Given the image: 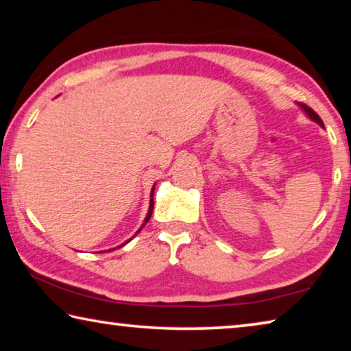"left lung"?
<instances>
[{
  "mask_svg": "<svg viewBox=\"0 0 351 351\" xmlns=\"http://www.w3.org/2000/svg\"><path fill=\"white\" fill-rule=\"evenodd\" d=\"M297 105H299L300 108L304 110L305 114H306L308 117H310L313 122H316V123H319L320 127H324V122H322V119H320V117L316 114V112H314V111L310 108V106H306V105H304V104H297Z\"/></svg>",
  "mask_w": 351,
  "mask_h": 351,
  "instance_id": "8db88e82",
  "label": "left lung"
}]
</instances>
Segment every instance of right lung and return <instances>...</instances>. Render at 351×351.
<instances>
[{
    "label": "right lung",
    "mask_w": 351,
    "mask_h": 351,
    "mask_svg": "<svg viewBox=\"0 0 351 351\" xmlns=\"http://www.w3.org/2000/svg\"><path fill=\"white\" fill-rule=\"evenodd\" d=\"M154 186H156V184H153V187H152V193H150V206H148V212H147V217H145V219H144V223H142L141 224V228L138 229V230H136V234H134V237L136 235H138L139 232H141V230H142V228H144V226L148 223V219H150V217H152V212H153V195H154ZM132 239H133V237H132ZM132 239H130V240H127L125 243H122V245H119L117 247H122V246H125L127 245V243L128 241H132ZM108 251H114V247H112V249H108Z\"/></svg>",
    "instance_id": "1"
}]
</instances>
